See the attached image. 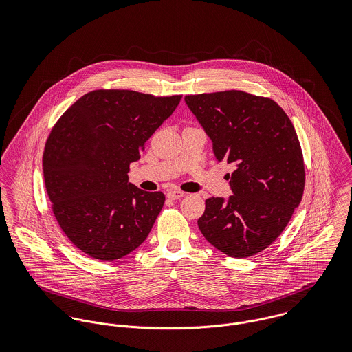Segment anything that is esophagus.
<instances>
[{
	"label": "esophagus",
	"mask_w": 352,
	"mask_h": 352,
	"mask_svg": "<svg viewBox=\"0 0 352 352\" xmlns=\"http://www.w3.org/2000/svg\"><path fill=\"white\" fill-rule=\"evenodd\" d=\"M166 197H168L169 199L177 201V199H180V198H183V197H184V192H183V191H180V190H170V191H168Z\"/></svg>",
	"instance_id": "obj_1"
}]
</instances>
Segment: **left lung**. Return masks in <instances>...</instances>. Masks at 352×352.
I'll use <instances>...</instances> for the list:
<instances>
[{"instance_id": "8db88e82", "label": "left lung", "mask_w": 352, "mask_h": 352, "mask_svg": "<svg viewBox=\"0 0 352 352\" xmlns=\"http://www.w3.org/2000/svg\"><path fill=\"white\" fill-rule=\"evenodd\" d=\"M184 100L212 141L215 158L234 165L233 195L206 199L201 234L230 257L253 256L280 236L301 203L305 165L296 129L275 101L243 91Z\"/></svg>"}]
</instances>
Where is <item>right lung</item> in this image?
I'll list each match as a JSON object with an SVG mask.
<instances>
[{
    "label": "right lung",
    "mask_w": 352,
    "mask_h": 352,
    "mask_svg": "<svg viewBox=\"0 0 352 352\" xmlns=\"http://www.w3.org/2000/svg\"><path fill=\"white\" fill-rule=\"evenodd\" d=\"M180 100L182 95L92 91L52 127L43 153L45 184L58 225L80 251L112 261L146 240L165 195L140 190L127 173Z\"/></svg>",
    "instance_id": "add662e5"
}]
</instances>
